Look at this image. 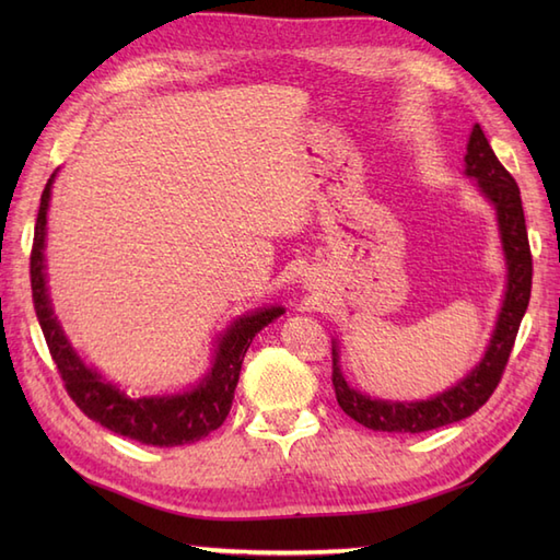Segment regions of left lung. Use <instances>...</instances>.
I'll return each mask as SVG.
<instances>
[{
  "instance_id": "obj_1",
  "label": "left lung",
  "mask_w": 560,
  "mask_h": 560,
  "mask_svg": "<svg viewBox=\"0 0 560 560\" xmlns=\"http://www.w3.org/2000/svg\"><path fill=\"white\" fill-rule=\"evenodd\" d=\"M464 175L477 180L479 192L491 201V207L495 209L498 231H501L508 283L501 313H498L495 319V329L481 361L467 375L445 392H440V395L419 401L377 399L363 395L361 389H353L341 373L337 341L331 343V385H335L339 407L353 421L373 428V431L423 433L440 425L457 423L474 411H479V407L489 401L493 389L501 383L520 323L529 305L532 253L520 187L513 180V175L503 168V163L495 159L489 139H486L479 125H474L469 135L467 156H464Z\"/></svg>"
}]
</instances>
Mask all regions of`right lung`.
<instances>
[{
    "label": "right lung",
    "instance_id": "add662e5",
    "mask_svg": "<svg viewBox=\"0 0 560 560\" xmlns=\"http://www.w3.org/2000/svg\"><path fill=\"white\" fill-rule=\"evenodd\" d=\"M57 171L47 180L38 219H35V235L31 249V289L33 305L38 315L40 329L52 353L57 371L65 380L69 397L91 421L101 423L108 431L139 440L144 445L175 447L195 443L209 435L225 421L231 411L237 377H241L243 359L259 329L283 315L281 305L259 307L255 313L233 319L225 331L217 337L211 368L185 392L161 397H129L110 380H105L96 368L83 363L81 355L71 347L62 325L55 317L50 293H47L45 273V235H47V209Z\"/></svg>",
    "mask_w": 560,
    "mask_h": 560
}]
</instances>
